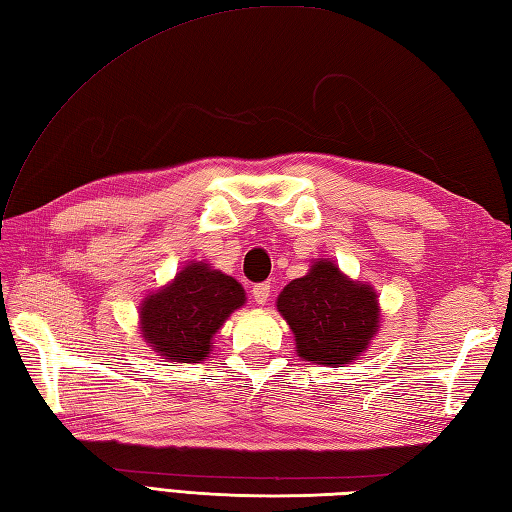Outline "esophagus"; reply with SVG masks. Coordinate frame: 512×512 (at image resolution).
<instances>
[{
  "label": "esophagus",
  "mask_w": 512,
  "mask_h": 512,
  "mask_svg": "<svg viewBox=\"0 0 512 512\" xmlns=\"http://www.w3.org/2000/svg\"><path fill=\"white\" fill-rule=\"evenodd\" d=\"M253 299L257 305H266L270 299V283H257L253 288Z\"/></svg>",
  "instance_id": "obj_1"
}]
</instances>
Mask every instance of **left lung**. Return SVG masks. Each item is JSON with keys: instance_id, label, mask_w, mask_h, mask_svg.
Here are the masks:
<instances>
[{"instance_id": "obj_1", "label": "left lung", "mask_w": 512, "mask_h": 512, "mask_svg": "<svg viewBox=\"0 0 512 512\" xmlns=\"http://www.w3.org/2000/svg\"><path fill=\"white\" fill-rule=\"evenodd\" d=\"M277 310L292 329L299 358L334 368L364 353L379 329L375 290L351 281L327 259L285 285Z\"/></svg>"}]
</instances>
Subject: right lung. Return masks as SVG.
Masks as SVG:
<instances>
[{
  "instance_id": "right-lung-1",
  "label": "right lung",
  "mask_w": 512,
  "mask_h": 512,
  "mask_svg": "<svg viewBox=\"0 0 512 512\" xmlns=\"http://www.w3.org/2000/svg\"><path fill=\"white\" fill-rule=\"evenodd\" d=\"M244 301V288L233 277L205 261L187 264L172 283L141 303V338L165 362H202L209 358L213 334Z\"/></svg>"
}]
</instances>
